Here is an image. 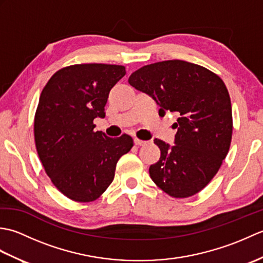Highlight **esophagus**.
<instances>
[{"label":"esophagus","mask_w":263,"mask_h":263,"mask_svg":"<svg viewBox=\"0 0 263 263\" xmlns=\"http://www.w3.org/2000/svg\"><path fill=\"white\" fill-rule=\"evenodd\" d=\"M135 144L136 146H144V144H147V141H143V140H140V139H135Z\"/></svg>","instance_id":"1"}]
</instances>
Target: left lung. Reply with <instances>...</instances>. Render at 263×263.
Returning a JSON list of instances; mask_svg holds the SVG:
<instances>
[{"label":"left lung","mask_w":263,"mask_h":263,"mask_svg":"<svg viewBox=\"0 0 263 263\" xmlns=\"http://www.w3.org/2000/svg\"><path fill=\"white\" fill-rule=\"evenodd\" d=\"M137 90L159 105V115L177 113L173 146L159 139L160 158L150 166L152 180L174 198L201 191L214 177L230 150L233 119L230 93L219 77L181 60L154 63L128 78Z\"/></svg>","instance_id":"1"}]
</instances>
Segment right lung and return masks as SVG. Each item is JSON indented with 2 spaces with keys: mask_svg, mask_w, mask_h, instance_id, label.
<instances>
[{
  "mask_svg": "<svg viewBox=\"0 0 263 263\" xmlns=\"http://www.w3.org/2000/svg\"><path fill=\"white\" fill-rule=\"evenodd\" d=\"M125 73L123 65H70L54 73L41 93L36 149L54 185L71 200L99 198L114 180L117 161L133 147L130 136L93 131V120L105 117L110 89Z\"/></svg>",
  "mask_w": 263,
  "mask_h": 263,
  "instance_id": "right-lung-1",
  "label": "right lung"
}]
</instances>
